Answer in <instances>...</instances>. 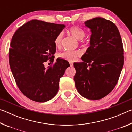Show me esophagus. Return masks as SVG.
<instances>
[{
    "mask_svg": "<svg viewBox=\"0 0 132 132\" xmlns=\"http://www.w3.org/2000/svg\"><path fill=\"white\" fill-rule=\"evenodd\" d=\"M69 63H70V66L71 67L73 66V62H70Z\"/></svg>",
    "mask_w": 132,
    "mask_h": 132,
    "instance_id": "esophagus-1",
    "label": "esophagus"
}]
</instances>
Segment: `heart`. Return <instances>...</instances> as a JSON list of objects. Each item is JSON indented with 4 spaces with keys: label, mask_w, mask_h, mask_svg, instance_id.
Wrapping results in <instances>:
<instances>
[{
    "label": "heart",
    "mask_w": 132,
    "mask_h": 132,
    "mask_svg": "<svg viewBox=\"0 0 132 132\" xmlns=\"http://www.w3.org/2000/svg\"><path fill=\"white\" fill-rule=\"evenodd\" d=\"M69 32L72 36L77 40H80V42L83 43L82 38L85 37L86 32L81 27L78 26H73L69 30ZM62 39V34H60L57 35L55 39V45L56 47H59L61 45ZM81 52L79 50L75 51H65L59 54V57L64 60L69 61H75L77 57L80 56Z\"/></svg>",
    "instance_id": "b5f03b06"
}]
</instances>
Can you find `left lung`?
Instances as JSON below:
<instances>
[{
	"instance_id": "left-lung-1",
	"label": "left lung",
	"mask_w": 132,
	"mask_h": 132,
	"mask_svg": "<svg viewBox=\"0 0 132 132\" xmlns=\"http://www.w3.org/2000/svg\"><path fill=\"white\" fill-rule=\"evenodd\" d=\"M84 24L91 30L90 46L81 57L82 62L74 63V80L80 95L97 100L117 84L123 66V47L119 30L112 21L95 17Z\"/></svg>"
}]
</instances>
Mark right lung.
<instances>
[{"mask_svg": "<svg viewBox=\"0 0 132 132\" xmlns=\"http://www.w3.org/2000/svg\"><path fill=\"white\" fill-rule=\"evenodd\" d=\"M64 24L32 20L21 26L12 38L10 67L18 87L32 101L43 102L55 97L68 61L57 58L52 66L45 68L48 60L53 63L56 52L55 39L65 27Z\"/></svg>", "mask_w": 132, "mask_h": 132, "instance_id": "obj_1", "label": "right lung"}]
</instances>
